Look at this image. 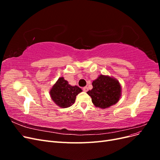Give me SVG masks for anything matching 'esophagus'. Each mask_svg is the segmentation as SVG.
I'll list each match as a JSON object with an SVG mask.
<instances>
[{"label": "esophagus", "instance_id": "obj_1", "mask_svg": "<svg viewBox=\"0 0 160 160\" xmlns=\"http://www.w3.org/2000/svg\"><path fill=\"white\" fill-rule=\"evenodd\" d=\"M83 90L85 91V92H87L88 91V88L87 86H85V87H84V88H83Z\"/></svg>", "mask_w": 160, "mask_h": 160}]
</instances>
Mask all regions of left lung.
Instances as JSON below:
<instances>
[{
    "mask_svg": "<svg viewBox=\"0 0 160 160\" xmlns=\"http://www.w3.org/2000/svg\"><path fill=\"white\" fill-rule=\"evenodd\" d=\"M93 89L87 92L97 108L105 109L117 103L122 95L119 81L108 75H100L92 83Z\"/></svg>",
    "mask_w": 160,
    "mask_h": 160,
    "instance_id": "8db88e82",
    "label": "left lung"
}]
</instances>
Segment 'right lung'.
Masks as SVG:
<instances>
[{"mask_svg": "<svg viewBox=\"0 0 160 160\" xmlns=\"http://www.w3.org/2000/svg\"><path fill=\"white\" fill-rule=\"evenodd\" d=\"M82 91L78 86H71L63 77H60L50 90L52 100L60 108H67L75 103L76 96Z\"/></svg>", "mask_w": 160, "mask_h": 160, "instance_id": "add662e5", "label": "right lung"}]
</instances>
